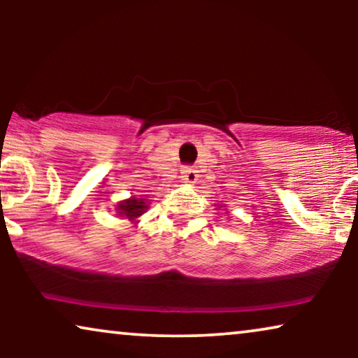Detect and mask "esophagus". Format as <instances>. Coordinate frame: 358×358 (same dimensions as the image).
<instances>
[{
  "instance_id": "34e87169",
  "label": "esophagus",
  "mask_w": 358,
  "mask_h": 358,
  "mask_svg": "<svg viewBox=\"0 0 358 358\" xmlns=\"http://www.w3.org/2000/svg\"><path fill=\"white\" fill-rule=\"evenodd\" d=\"M180 174H182L180 178H182L184 182H187V184H194L199 178L197 171H195L194 166H182V171H180Z\"/></svg>"
}]
</instances>
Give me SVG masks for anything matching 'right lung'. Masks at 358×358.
<instances>
[{
	"label": "right lung",
	"mask_w": 358,
	"mask_h": 358,
	"mask_svg": "<svg viewBox=\"0 0 358 358\" xmlns=\"http://www.w3.org/2000/svg\"><path fill=\"white\" fill-rule=\"evenodd\" d=\"M146 208L148 207H146V203L143 202V200H136L135 197L125 200V202L119 203V207H117V210H119V215H125L129 220L140 217V215L143 213Z\"/></svg>",
	"instance_id": "obj_1"
}]
</instances>
